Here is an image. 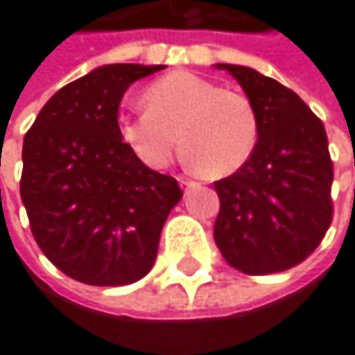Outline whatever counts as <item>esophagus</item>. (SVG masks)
Listing matches in <instances>:
<instances>
[{"label": "esophagus", "mask_w": 355, "mask_h": 355, "mask_svg": "<svg viewBox=\"0 0 355 355\" xmlns=\"http://www.w3.org/2000/svg\"><path fill=\"white\" fill-rule=\"evenodd\" d=\"M179 183H181V189L187 193V191H191V189H196L200 183H196V181H191V179H185V176H181V179H179Z\"/></svg>", "instance_id": "1"}]
</instances>
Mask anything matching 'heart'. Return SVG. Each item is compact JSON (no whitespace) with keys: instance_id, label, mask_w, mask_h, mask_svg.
<instances>
[{"instance_id":"heart-1","label":"heart","mask_w":355,"mask_h":355,"mask_svg":"<svg viewBox=\"0 0 355 355\" xmlns=\"http://www.w3.org/2000/svg\"><path fill=\"white\" fill-rule=\"evenodd\" d=\"M144 102L146 110L119 114L116 132L148 168H166L179 140L187 159L209 179L234 174L255 151L260 123L239 91L191 72H170L146 87Z\"/></svg>"}]
</instances>
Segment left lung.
<instances>
[{
    "label": "left lung",
    "instance_id": "1",
    "mask_svg": "<svg viewBox=\"0 0 355 355\" xmlns=\"http://www.w3.org/2000/svg\"><path fill=\"white\" fill-rule=\"evenodd\" d=\"M255 108L260 138L251 159L215 183V243L245 275L288 270L315 251L332 221V159L322 121L298 95L245 65L217 63Z\"/></svg>",
    "mask_w": 355,
    "mask_h": 355
}]
</instances>
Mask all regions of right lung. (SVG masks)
Returning a JSON list of instances; mask_svg holds the SVG:
<instances>
[{
	"label": "right lung",
	"instance_id": "1",
	"mask_svg": "<svg viewBox=\"0 0 355 355\" xmlns=\"http://www.w3.org/2000/svg\"><path fill=\"white\" fill-rule=\"evenodd\" d=\"M164 65L112 63L65 85L23 142L21 200L37 247L87 285H128L153 268L162 227L183 198L116 132L128 87Z\"/></svg>",
	"mask_w": 355,
	"mask_h": 355
}]
</instances>
